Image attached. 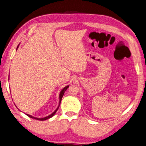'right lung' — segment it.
Instances as JSON below:
<instances>
[{"label":"right lung","mask_w":146,"mask_h":146,"mask_svg":"<svg viewBox=\"0 0 146 146\" xmlns=\"http://www.w3.org/2000/svg\"><path fill=\"white\" fill-rule=\"evenodd\" d=\"M18 47H19V45H18V47H17V49L18 48ZM68 86H69V85L66 86L65 87H64V88L62 89V90H61V91L60 92V96H59V98H60V101H59V104H58V108L56 109V110H55L54 111L52 112V113H51V114H50L49 115H48V116H47V117H43V118H38V117H33V116H32V115H29V114H26L27 115L28 117H29L30 118L35 119H36V120H39V121H45V120H47V119H50V118H51V117H53L55 113H56V112L57 111V110H58V108H59V107H60V103H61V99H62L63 96L64 95V93L65 92V91L66 90V89H67V88H68Z\"/></svg>","instance_id":"obj_1"}]
</instances>
